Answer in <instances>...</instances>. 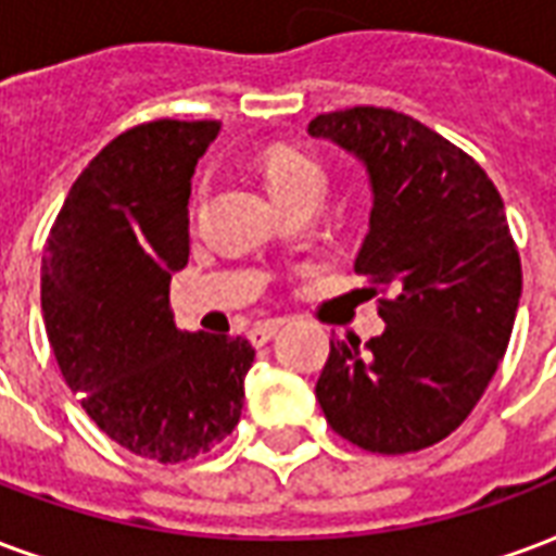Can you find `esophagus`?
<instances>
[{"instance_id":"1","label":"esophagus","mask_w":556,"mask_h":556,"mask_svg":"<svg viewBox=\"0 0 556 556\" xmlns=\"http://www.w3.org/2000/svg\"><path fill=\"white\" fill-rule=\"evenodd\" d=\"M279 327H282V320H265V324H256L253 330L247 332V339L253 341L256 348H262V344H267V341L277 336Z\"/></svg>"}]
</instances>
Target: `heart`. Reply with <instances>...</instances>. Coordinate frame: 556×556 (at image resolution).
Masks as SVG:
<instances>
[{"label":"heart","mask_w":556,"mask_h":556,"mask_svg":"<svg viewBox=\"0 0 556 556\" xmlns=\"http://www.w3.org/2000/svg\"><path fill=\"white\" fill-rule=\"evenodd\" d=\"M262 179L267 191L286 205L315 185H324V167L315 155L298 147H270L262 159Z\"/></svg>","instance_id":"obj_1"}]
</instances>
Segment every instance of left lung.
I'll return each mask as SVG.
<instances>
[{"label":"left lung","mask_w":556,"mask_h":556,"mask_svg":"<svg viewBox=\"0 0 556 556\" xmlns=\"http://www.w3.org/2000/svg\"><path fill=\"white\" fill-rule=\"evenodd\" d=\"M309 135L365 167L371 215L353 270L392 291L377 339L332 341L315 397L353 445L421 451L466 421L507 353L521 262L504 200L471 155L401 111L318 114Z\"/></svg>","instance_id":"1"}]
</instances>
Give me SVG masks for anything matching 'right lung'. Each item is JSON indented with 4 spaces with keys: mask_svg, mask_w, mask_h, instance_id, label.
Returning a JSON list of instances; mask_svg holds the SVG:
<instances>
[{
    "mask_svg": "<svg viewBox=\"0 0 556 556\" xmlns=\"http://www.w3.org/2000/svg\"><path fill=\"white\" fill-rule=\"evenodd\" d=\"M217 121L123 131L70 188L40 267L49 344L85 413L126 451L182 463L232 433L256 351L176 330L170 277L188 265V197Z\"/></svg>",
    "mask_w": 556,
    "mask_h": 556,
    "instance_id": "add662e5",
    "label": "right lung"
}]
</instances>
